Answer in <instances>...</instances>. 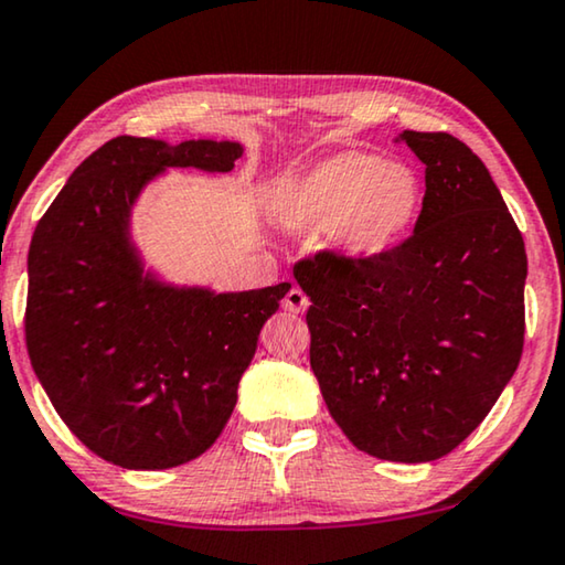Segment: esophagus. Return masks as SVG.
Here are the masks:
<instances>
[{"label":"esophagus","mask_w":565,"mask_h":565,"mask_svg":"<svg viewBox=\"0 0 565 565\" xmlns=\"http://www.w3.org/2000/svg\"><path fill=\"white\" fill-rule=\"evenodd\" d=\"M307 307H309V297L301 289H291L284 297V309L291 311V315H301V311H307Z\"/></svg>","instance_id":"34e87169"}]
</instances>
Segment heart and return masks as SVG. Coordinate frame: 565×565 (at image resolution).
Wrapping results in <instances>:
<instances>
[{
	"label": "heart",
	"mask_w": 565,
	"mask_h": 565,
	"mask_svg": "<svg viewBox=\"0 0 565 565\" xmlns=\"http://www.w3.org/2000/svg\"><path fill=\"white\" fill-rule=\"evenodd\" d=\"M424 180L414 164L342 149L294 174L279 198V221L294 233H327L350 260L388 254L414 228Z\"/></svg>",
	"instance_id": "heart-1"
}]
</instances>
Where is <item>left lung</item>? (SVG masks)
<instances>
[{"mask_svg":"<svg viewBox=\"0 0 565 565\" xmlns=\"http://www.w3.org/2000/svg\"><path fill=\"white\" fill-rule=\"evenodd\" d=\"M395 141L426 164L414 235L370 260L319 254L294 279L311 299L309 363L344 436L370 457L424 465L457 449L515 375L527 256L465 141Z\"/></svg>","mask_w":565,"mask_h":565,"instance_id":"8db88e82","label":"left lung"}]
</instances>
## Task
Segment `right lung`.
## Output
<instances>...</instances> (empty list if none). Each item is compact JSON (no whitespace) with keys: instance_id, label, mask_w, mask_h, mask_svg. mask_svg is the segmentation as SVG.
Wrapping results in <instances>:
<instances>
[{"instance_id":"obj_1","label":"right lung","mask_w":565,"mask_h":565,"mask_svg":"<svg viewBox=\"0 0 565 565\" xmlns=\"http://www.w3.org/2000/svg\"><path fill=\"white\" fill-rule=\"evenodd\" d=\"M241 157V141L116 137L71 174L32 235V370L65 426L111 465L172 469L210 449L260 327L291 289L167 281L134 241V207L167 170L231 172Z\"/></svg>"}]
</instances>
